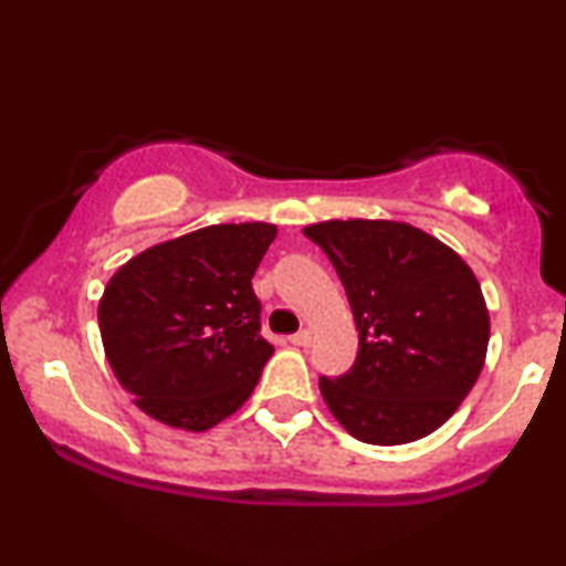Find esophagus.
Segmentation results:
<instances>
[{
  "label": "esophagus",
  "mask_w": 566,
  "mask_h": 566,
  "mask_svg": "<svg viewBox=\"0 0 566 566\" xmlns=\"http://www.w3.org/2000/svg\"><path fill=\"white\" fill-rule=\"evenodd\" d=\"M291 343H293V346H298V348L312 346V333H310V329H298L296 335H291Z\"/></svg>",
  "instance_id": "esophagus-1"
}]
</instances>
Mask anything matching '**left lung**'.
Masks as SVG:
<instances>
[{"label": "left lung", "instance_id": "left-lung-1", "mask_svg": "<svg viewBox=\"0 0 566 566\" xmlns=\"http://www.w3.org/2000/svg\"><path fill=\"white\" fill-rule=\"evenodd\" d=\"M343 281L358 329L354 366L319 377L327 408L366 444L431 434L473 390L489 312L473 270L421 229L395 220L306 226Z\"/></svg>", "mask_w": 566, "mask_h": 566}]
</instances>
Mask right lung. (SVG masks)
<instances>
[{
    "label": "right lung",
    "instance_id": "add662e5",
    "mask_svg": "<svg viewBox=\"0 0 566 566\" xmlns=\"http://www.w3.org/2000/svg\"><path fill=\"white\" fill-rule=\"evenodd\" d=\"M270 223H220L145 249L116 270L98 327L116 379L168 427L208 431L244 406L273 346L252 289Z\"/></svg>",
    "mask_w": 566,
    "mask_h": 566
}]
</instances>
